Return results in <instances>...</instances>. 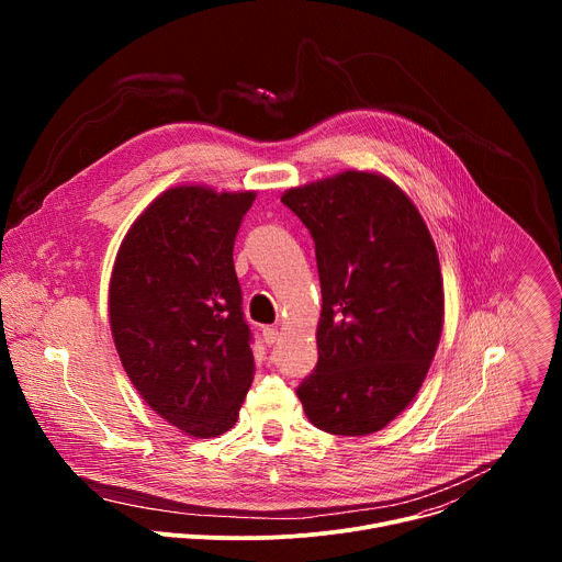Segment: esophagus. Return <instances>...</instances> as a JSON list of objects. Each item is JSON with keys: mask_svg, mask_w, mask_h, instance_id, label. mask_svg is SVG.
Masks as SVG:
<instances>
[{"mask_svg": "<svg viewBox=\"0 0 562 562\" xmlns=\"http://www.w3.org/2000/svg\"><path fill=\"white\" fill-rule=\"evenodd\" d=\"M278 336H280V331H278L276 327H265V329H262V340H265L269 347H271V345H276Z\"/></svg>", "mask_w": 562, "mask_h": 562, "instance_id": "1", "label": "esophagus"}]
</instances>
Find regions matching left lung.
Wrapping results in <instances>:
<instances>
[{"instance_id":"8db88e82","label":"left lung","mask_w":562,"mask_h":562,"mask_svg":"<svg viewBox=\"0 0 562 562\" xmlns=\"http://www.w3.org/2000/svg\"><path fill=\"white\" fill-rule=\"evenodd\" d=\"M315 243L323 289L317 364L295 389L334 436L386 427L416 397L440 342L445 295L436 245L391 180L345 171L282 195Z\"/></svg>"}]
</instances>
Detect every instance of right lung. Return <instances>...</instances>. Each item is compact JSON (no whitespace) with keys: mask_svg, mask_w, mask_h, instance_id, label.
<instances>
[{"mask_svg":"<svg viewBox=\"0 0 562 562\" xmlns=\"http://www.w3.org/2000/svg\"><path fill=\"white\" fill-rule=\"evenodd\" d=\"M247 193L176 187L128 228L111 289V331L144 403L195 438L228 431L254 382L233 245Z\"/></svg>","mask_w":562,"mask_h":562,"instance_id":"obj_1","label":"right lung"}]
</instances>
